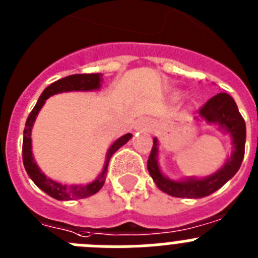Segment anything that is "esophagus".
<instances>
[{
    "instance_id": "1",
    "label": "esophagus",
    "mask_w": 258,
    "mask_h": 258,
    "mask_svg": "<svg viewBox=\"0 0 258 258\" xmlns=\"http://www.w3.org/2000/svg\"><path fill=\"white\" fill-rule=\"evenodd\" d=\"M151 126H152V125H151V122L148 121L147 119H141L136 122V125H134V131L148 132L151 129Z\"/></svg>"
}]
</instances>
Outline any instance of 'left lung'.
Here are the masks:
<instances>
[{
  "label": "left lung",
  "instance_id": "1",
  "mask_svg": "<svg viewBox=\"0 0 258 258\" xmlns=\"http://www.w3.org/2000/svg\"><path fill=\"white\" fill-rule=\"evenodd\" d=\"M200 117L209 124L219 125V129L230 137L233 151L226 158L225 164L211 175L174 180L167 178L158 165V141L157 138H153V147L148 157L147 169L157 188L172 197L202 198L212 195L230 180L242 165L245 146V122L235 101L228 93L216 94L201 108Z\"/></svg>",
  "mask_w": 258,
  "mask_h": 258
}]
</instances>
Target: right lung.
<instances>
[{
	"mask_svg": "<svg viewBox=\"0 0 258 258\" xmlns=\"http://www.w3.org/2000/svg\"><path fill=\"white\" fill-rule=\"evenodd\" d=\"M101 83H102V74L101 73L100 74L69 75V77L62 78V79L57 80V82L52 83L51 86H48L42 92L41 97L38 98V102L35 103L34 108L29 113L27 122H25L24 137H23V162H24V167L27 170L29 178L34 181L35 185L39 189H42L44 193L51 196L52 198H55V200H80V198H86L89 197V196L96 195L102 188L103 184H105L106 175H107L108 161H110L111 156L133 137V134L127 133L113 142L112 145L110 146V148H108L107 153H106V160L102 171L100 172V175L97 176L93 181L88 184H72V185L61 184L56 180H52L51 178H47L42 172V170L38 167L32 152V129L33 125H34L35 117H37L38 112L41 111V108L43 107L47 98H49L53 94L62 93V92L97 91V89L101 88Z\"/></svg>",
	"mask_w": 258,
	"mask_h": 258,
	"instance_id": "1",
	"label": "right lung"
}]
</instances>
